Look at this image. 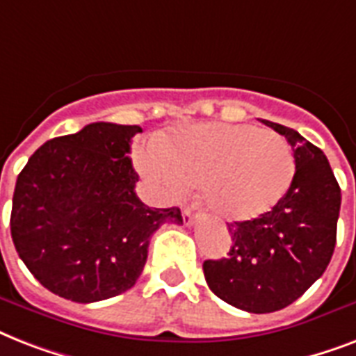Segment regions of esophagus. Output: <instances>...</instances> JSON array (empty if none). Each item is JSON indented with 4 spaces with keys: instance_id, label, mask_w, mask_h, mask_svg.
<instances>
[{
    "instance_id": "34e87169",
    "label": "esophagus",
    "mask_w": 356,
    "mask_h": 356,
    "mask_svg": "<svg viewBox=\"0 0 356 356\" xmlns=\"http://www.w3.org/2000/svg\"><path fill=\"white\" fill-rule=\"evenodd\" d=\"M183 222L184 225H194L195 223V218H194V212L190 207H184L183 209Z\"/></svg>"
}]
</instances>
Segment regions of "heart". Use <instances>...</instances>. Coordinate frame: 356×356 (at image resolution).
Here are the masks:
<instances>
[{
  "label": "heart",
  "mask_w": 356,
  "mask_h": 356,
  "mask_svg": "<svg viewBox=\"0 0 356 356\" xmlns=\"http://www.w3.org/2000/svg\"><path fill=\"white\" fill-rule=\"evenodd\" d=\"M136 164L168 194L200 186L223 222H245L281 200L293 177L292 151L279 134L251 125L197 123L138 149Z\"/></svg>",
  "instance_id": "1"
}]
</instances>
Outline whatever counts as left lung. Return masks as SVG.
Masks as SVG:
<instances>
[{"mask_svg": "<svg viewBox=\"0 0 356 356\" xmlns=\"http://www.w3.org/2000/svg\"><path fill=\"white\" fill-rule=\"evenodd\" d=\"M262 122L292 145L296 173L270 212L229 225L225 259L205 260L207 284L218 298L253 314L292 305L331 262L342 194L327 156L298 131Z\"/></svg>", "mask_w": 356, "mask_h": 356, "instance_id": "left-lung-1", "label": "left lung"}]
</instances>
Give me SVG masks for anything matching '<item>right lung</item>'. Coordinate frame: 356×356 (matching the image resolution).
Returning a JSON list of instances; mask_svg holds the SVG:
<instances>
[{"label": "right lung", "instance_id": "obj_1", "mask_svg": "<svg viewBox=\"0 0 356 356\" xmlns=\"http://www.w3.org/2000/svg\"><path fill=\"white\" fill-rule=\"evenodd\" d=\"M138 125L96 122L47 140L19 172L10 234L19 259L49 292L75 303L120 296L140 277L149 238L183 223L177 207L149 209L129 159Z\"/></svg>", "mask_w": 356, "mask_h": 356}]
</instances>
